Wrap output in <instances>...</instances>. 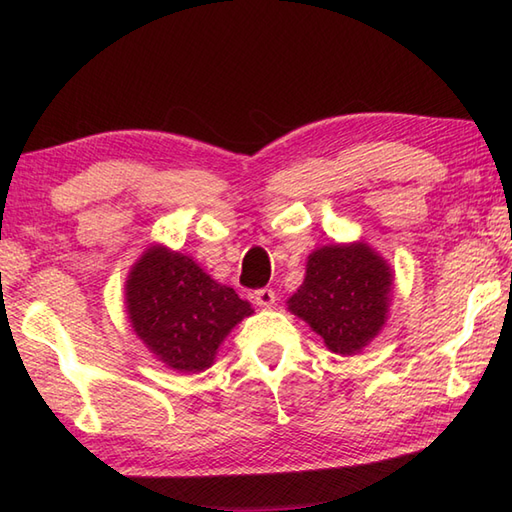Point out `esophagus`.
<instances>
[{
  "label": "esophagus",
  "mask_w": 512,
  "mask_h": 512,
  "mask_svg": "<svg viewBox=\"0 0 512 512\" xmlns=\"http://www.w3.org/2000/svg\"><path fill=\"white\" fill-rule=\"evenodd\" d=\"M275 299H277V295H275L273 288H259V290H255V303H257L259 308H273Z\"/></svg>",
  "instance_id": "1"
}]
</instances>
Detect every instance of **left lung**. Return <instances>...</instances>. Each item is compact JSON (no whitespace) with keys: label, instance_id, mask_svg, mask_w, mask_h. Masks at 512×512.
Segmentation results:
<instances>
[{"label":"left lung","instance_id":"obj_1","mask_svg":"<svg viewBox=\"0 0 512 512\" xmlns=\"http://www.w3.org/2000/svg\"><path fill=\"white\" fill-rule=\"evenodd\" d=\"M389 266L365 244L323 246L308 259L306 281L288 301L336 354L361 352L387 317Z\"/></svg>","mask_w":512,"mask_h":512}]
</instances>
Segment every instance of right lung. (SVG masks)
I'll use <instances>...</instances> for the list:
<instances>
[{
    "label": "right lung",
    "instance_id": "obj_1",
    "mask_svg": "<svg viewBox=\"0 0 512 512\" xmlns=\"http://www.w3.org/2000/svg\"><path fill=\"white\" fill-rule=\"evenodd\" d=\"M134 332L162 363L200 372L250 306L233 288L217 284L187 255L151 248L127 279Z\"/></svg>",
    "mask_w": 512,
    "mask_h": 512
}]
</instances>
